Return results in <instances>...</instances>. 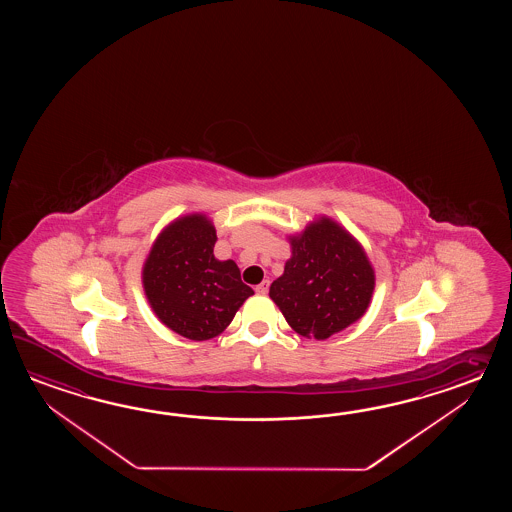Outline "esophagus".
<instances>
[{"label":"esophagus","mask_w":512,"mask_h":512,"mask_svg":"<svg viewBox=\"0 0 512 512\" xmlns=\"http://www.w3.org/2000/svg\"><path fill=\"white\" fill-rule=\"evenodd\" d=\"M256 293L267 294L269 293V280H263L260 285H256Z\"/></svg>","instance_id":"esophagus-1"}]
</instances>
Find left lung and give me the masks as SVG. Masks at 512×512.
<instances>
[{"mask_svg":"<svg viewBox=\"0 0 512 512\" xmlns=\"http://www.w3.org/2000/svg\"><path fill=\"white\" fill-rule=\"evenodd\" d=\"M291 258L269 296L298 335L315 340L344 331L370 307L375 271L355 236L320 216L287 238Z\"/></svg>","mask_w":512,"mask_h":512,"instance_id":"left-lung-1","label":"left lung"}]
</instances>
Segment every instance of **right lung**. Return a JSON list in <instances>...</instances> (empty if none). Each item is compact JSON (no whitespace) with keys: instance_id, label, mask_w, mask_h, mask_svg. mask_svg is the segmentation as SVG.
<instances>
[{"instance_id":"1","label":"right lung","mask_w":512,"mask_h":512,"mask_svg":"<svg viewBox=\"0 0 512 512\" xmlns=\"http://www.w3.org/2000/svg\"><path fill=\"white\" fill-rule=\"evenodd\" d=\"M216 227L194 212L168 223L142 265V287L164 326L190 340L221 335L254 294L241 282L236 261L214 256Z\"/></svg>"}]
</instances>
